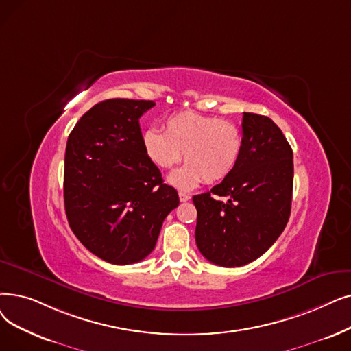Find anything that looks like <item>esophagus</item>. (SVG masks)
<instances>
[{"label": "esophagus", "instance_id": "obj_1", "mask_svg": "<svg viewBox=\"0 0 351 351\" xmlns=\"http://www.w3.org/2000/svg\"><path fill=\"white\" fill-rule=\"evenodd\" d=\"M179 199H180V202H186L191 199V196L185 192H179Z\"/></svg>", "mask_w": 351, "mask_h": 351}]
</instances>
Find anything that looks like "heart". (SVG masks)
I'll list each match as a JSON object with an SVG mask.
<instances>
[{"mask_svg":"<svg viewBox=\"0 0 351 351\" xmlns=\"http://www.w3.org/2000/svg\"><path fill=\"white\" fill-rule=\"evenodd\" d=\"M165 132L147 129L142 143L146 156L160 169H171L184 155L186 163L169 176L179 189L205 180L218 184L230 176L242 155V132L230 120L179 112L165 120Z\"/></svg>","mask_w":351,"mask_h":351,"instance_id":"obj_1","label":"heart"}]
</instances>
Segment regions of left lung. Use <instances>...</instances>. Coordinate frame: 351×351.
<instances>
[{
    "mask_svg": "<svg viewBox=\"0 0 351 351\" xmlns=\"http://www.w3.org/2000/svg\"><path fill=\"white\" fill-rule=\"evenodd\" d=\"M242 155L210 192L195 195V239L212 264L241 267L261 256L288 222L293 199V149L261 114L242 116Z\"/></svg>",
    "mask_w": 351,
    "mask_h": 351,
    "instance_id": "obj_1",
    "label": "left lung"
}]
</instances>
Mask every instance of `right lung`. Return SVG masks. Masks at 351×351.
<instances>
[{"label": "right lung", "mask_w": 351, "mask_h": 351, "mask_svg": "<svg viewBox=\"0 0 351 351\" xmlns=\"http://www.w3.org/2000/svg\"><path fill=\"white\" fill-rule=\"evenodd\" d=\"M152 100L109 99L71 130L64 159V208L71 231L103 261L128 265L154 251L175 188L146 156L141 116Z\"/></svg>", "instance_id": "add662e5"}]
</instances>
